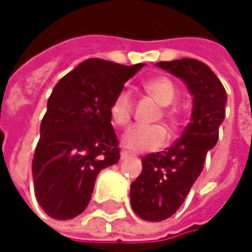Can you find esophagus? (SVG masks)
<instances>
[{"label":"esophagus","instance_id":"1","mask_svg":"<svg viewBox=\"0 0 252 252\" xmlns=\"http://www.w3.org/2000/svg\"><path fill=\"white\" fill-rule=\"evenodd\" d=\"M131 156H132V155H131L129 152H126V150H123V152H121V160H126V159H129Z\"/></svg>","mask_w":252,"mask_h":252}]
</instances>
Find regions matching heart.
Listing matches in <instances>:
<instances>
[{
    "mask_svg": "<svg viewBox=\"0 0 252 252\" xmlns=\"http://www.w3.org/2000/svg\"><path fill=\"white\" fill-rule=\"evenodd\" d=\"M144 92L152 96L162 108V115L172 126L176 124V109L169 108L175 100V83L165 76L155 77L143 83ZM132 114V97L128 92H120L109 105L111 121L117 126H128ZM166 129L159 124L155 126H134L123 135V146L131 152H150L158 150L166 143Z\"/></svg>",
    "mask_w": 252,
    "mask_h": 252,
    "instance_id": "1",
    "label": "heart"
}]
</instances>
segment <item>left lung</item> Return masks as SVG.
I'll use <instances>...</instances> for the list:
<instances>
[{"instance_id": "1", "label": "left lung", "mask_w": 252, "mask_h": 252, "mask_svg": "<svg viewBox=\"0 0 252 252\" xmlns=\"http://www.w3.org/2000/svg\"><path fill=\"white\" fill-rule=\"evenodd\" d=\"M156 65L187 84L192 112L178 141L165 152L141 158L143 171L131 184L129 197L135 215L149 222L165 220L182 206L204 168L207 152L218 143L227 99L220 80L201 61L182 58Z\"/></svg>"}]
</instances>
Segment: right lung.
Returning <instances> with one entry per match:
<instances>
[{"label": "right lung", "mask_w": 252, "mask_h": 252, "mask_svg": "<svg viewBox=\"0 0 252 252\" xmlns=\"http://www.w3.org/2000/svg\"><path fill=\"white\" fill-rule=\"evenodd\" d=\"M141 67L90 58L54 87L32 162L37 203L52 219L83 213L97 174L118 163L109 105Z\"/></svg>", "instance_id": "obj_1"}]
</instances>
